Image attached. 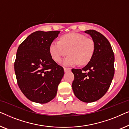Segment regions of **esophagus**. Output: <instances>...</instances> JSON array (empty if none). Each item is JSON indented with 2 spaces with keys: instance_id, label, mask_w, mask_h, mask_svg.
Here are the masks:
<instances>
[{
  "instance_id": "esophagus-1",
  "label": "esophagus",
  "mask_w": 129,
  "mask_h": 129,
  "mask_svg": "<svg viewBox=\"0 0 129 129\" xmlns=\"http://www.w3.org/2000/svg\"><path fill=\"white\" fill-rule=\"evenodd\" d=\"M71 70V69L70 68H64V72H68V71H70V70Z\"/></svg>"
}]
</instances>
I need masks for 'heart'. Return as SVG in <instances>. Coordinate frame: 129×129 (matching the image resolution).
<instances>
[{
  "label": "heart",
  "mask_w": 129,
  "mask_h": 129,
  "mask_svg": "<svg viewBox=\"0 0 129 129\" xmlns=\"http://www.w3.org/2000/svg\"><path fill=\"white\" fill-rule=\"evenodd\" d=\"M94 42L92 39L86 38L78 33H69L63 35L60 41H53L49 47L51 56L56 62H60L63 57L69 54L63 61L66 66H73L79 63L87 64L94 54Z\"/></svg>",
  "instance_id": "1"
}]
</instances>
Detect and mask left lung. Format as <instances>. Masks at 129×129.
I'll return each instance as SVG.
<instances>
[{
    "mask_svg": "<svg viewBox=\"0 0 129 129\" xmlns=\"http://www.w3.org/2000/svg\"><path fill=\"white\" fill-rule=\"evenodd\" d=\"M94 42V54L82 69H72L75 76L72 83L74 94L81 101H97L106 94L114 74V55L109 40L94 30H87Z\"/></svg>",
    "mask_w": 129,
    "mask_h": 129,
    "instance_id": "1",
    "label": "left lung"
}]
</instances>
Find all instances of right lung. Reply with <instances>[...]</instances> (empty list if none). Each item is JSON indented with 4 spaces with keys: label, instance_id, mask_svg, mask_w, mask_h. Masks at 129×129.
I'll return each mask as SVG.
<instances>
[{
    "label": "right lung",
    "instance_id": "obj_1",
    "mask_svg": "<svg viewBox=\"0 0 129 129\" xmlns=\"http://www.w3.org/2000/svg\"><path fill=\"white\" fill-rule=\"evenodd\" d=\"M59 31H36L19 45L15 61L17 84L28 99L46 103L55 98L64 69L52 59L49 47Z\"/></svg>",
    "mask_w": 129,
    "mask_h": 129
}]
</instances>
